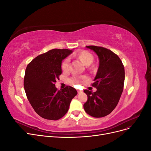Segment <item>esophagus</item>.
I'll return each instance as SVG.
<instances>
[{
  "label": "esophagus",
  "instance_id": "obj_1",
  "mask_svg": "<svg viewBox=\"0 0 151 151\" xmlns=\"http://www.w3.org/2000/svg\"><path fill=\"white\" fill-rule=\"evenodd\" d=\"M77 93H78V94H81L83 93V91H81V90H77Z\"/></svg>",
  "mask_w": 151,
  "mask_h": 151
}]
</instances>
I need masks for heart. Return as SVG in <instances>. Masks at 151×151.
I'll return each instance as SVG.
<instances>
[{
    "label": "heart",
    "instance_id": "b5f03b06",
    "mask_svg": "<svg viewBox=\"0 0 151 151\" xmlns=\"http://www.w3.org/2000/svg\"><path fill=\"white\" fill-rule=\"evenodd\" d=\"M76 57L79 59V60L86 66L91 65L94 60V57L93 55L90 53L89 52L83 50L76 55ZM62 68L63 72H68V68H69V60L68 58L65 59L62 63ZM83 79H85L84 77ZM70 84L75 85L81 82V79L77 77H73L70 80Z\"/></svg>",
    "mask_w": 151,
    "mask_h": 151
}]
</instances>
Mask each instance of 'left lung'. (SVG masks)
Returning a JSON list of instances; mask_svg holds the SVG:
<instances>
[{
  "instance_id": "left-lung-1",
  "label": "left lung",
  "mask_w": 151,
  "mask_h": 151,
  "mask_svg": "<svg viewBox=\"0 0 151 151\" xmlns=\"http://www.w3.org/2000/svg\"><path fill=\"white\" fill-rule=\"evenodd\" d=\"M99 58V67L92 86L96 92L84 90L88 100L84 104L85 111L95 118L104 117L111 113L119 101L123 90L125 69L117 55L101 47L86 46Z\"/></svg>"
}]
</instances>
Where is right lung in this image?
<instances>
[{
    "label": "right lung",
    "instance_id": "add662e5",
    "mask_svg": "<svg viewBox=\"0 0 151 151\" xmlns=\"http://www.w3.org/2000/svg\"><path fill=\"white\" fill-rule=\"evenodd\" d=\"M72 53L68 49H52L34 58L27 66L24 88L35 112L45 119L57 120L68 110L77 95L71 86L58 91L56 81L62 74V62Z\"/></svg>",
    "mask_w": 151,
    "mask_h": 151
}]
</instances>
